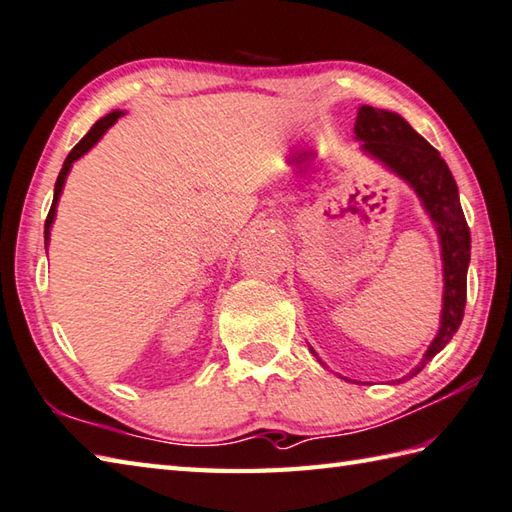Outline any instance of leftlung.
Segmentation results:
<instances>
[{"mask_svg": "<svg viewBox=\"0 0 512 512\" xmlns=\"http://www.w3.org/2000/svg\"><path fill=\"white\" fill-rule=\"evenodd\" d=\"M355 137L370 157L382 162L388 170L415 190L422 206L433 219L439 235L444 259V306L442 326L428 346L426 355L408 377L417 375L439 350H442L464 319L466 308V273L470 264V230L466 224L459 190L453 173L442 155L426 139L413 130L406 119L390 110L362 106L357 110ZM315 355V350H313Z\"/></svg>", "mask_w": 512, "mask_h": 512, "instance_id": "obj_1", "label": "left lung"}]
</instances>
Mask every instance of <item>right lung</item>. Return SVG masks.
<instances>
[{
  "label": "right lung",
  "mask_w": 512,
  "mask_h": 512,
  "mask_svg": "<svg viewBox=\"0 0 512 512\" xmlns=\"http://www.w3.org/2000/svg\"><path fill=\"white\" fill-rule=\"evenodd\" d=\"M124 113L122 110H113V113H108L106 117H102V119H97L95 122V126L88 130V133L82 137V142H79L73 150H70L68 153V157H66V162H64V166H62V170H59V177H57V182H55V195H53V206H50V210H48V217H46V224H44V242H46V246H48V239H50V226H53V219H55V213H57V202H59V195H62V188H64V182H66V175H68V170H70V166H73V162H77L79 157H82L84 153H88L90 148H93L99 139H102V135L106 133V130L113 126L119 117H122Z\"/></svg>",
  "instance_id": "1"
}]
</instances>
